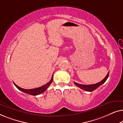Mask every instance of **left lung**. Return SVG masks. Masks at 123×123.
<instances>
[{"instance_id": "1", "label": "left lung", "mask_w": 123, "mask_h": 123, "mask_svg": "<svg viewBox=\"0 0 123 123\" xmlns=\"http://www.w3.org/2000/svg\"><path fill=\"white\" fill-rule=\"evenodd\" d=\"M109 75V72H108V73H107L106 76L105 77V78H104V80H102L101 81L98 82V83L93 84V85H81V84L77 83H76V82H74V83L75 85H76L77 86L80 87V88L82 89V90H84L85 91H88V92H92L95 90H96L97 88H98L99 86H100L102 85V84H104V83H105V82H106V80H107V79L108 78Z\"/></svg>"}]
</instances>
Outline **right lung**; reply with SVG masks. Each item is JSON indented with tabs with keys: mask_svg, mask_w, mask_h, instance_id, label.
<instances>
[{
	"mask_svg": "<svg viewBox=\"0 0 123 123\" xmlns=\"http://www.w3.org/2000/svg\"><path fill=\"white\" fill-rule=\"evenodd\" d=\"M53 76H52V77H51V80H50L49 82H48L46 85H43L41 87H38V88H33V89H30V90H27V89L21 88L20 87L18 86L17 85H16V84L14 83V82H13V83H14L15 86H16L17 88L18 89V90L21 91L25 92V93H26L29 94V95H31L36 96V95H40V94L43 93L45 91H46L47 90V88L49 87V86L51 85V83L53 82Z\"/></svg>",
	"mask_w": 123,
	"mask_h": 123,
	"instance_id": "right-lung-1",
	"label": "right lung"
}]
</instances>
